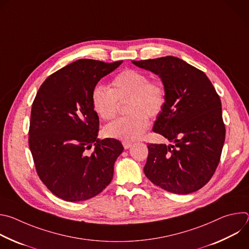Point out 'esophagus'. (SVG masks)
I'll return each mask as SVG.
<instances>
[{"mask_svg":"<svg viewBox=\"0 0 249 249\" xmlns=\"http://www.w3.org/2000/svg\"><path fill=\"white\" fill-rule=\"evenodd\" d=\"M122 144H123V147L125 150L129 149L132 146V143H130V142H122Z\"/></svg>","mask_w":249,"mask_h":249,"instance_id":"esophagus-1","label":"esophagus"}]
</instances>
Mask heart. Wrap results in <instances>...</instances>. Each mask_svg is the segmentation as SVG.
Wrapping results in <instances>:
<instances>
[{
	"instance_id": "obj_1",
	"label": "heart",
	"mask_w": 249,
	"mask_h": 249,
	"mask_svg": "<svg viewBox=\"0 0 249 249\" xmlns=\"http://www.w3.org/2000/svg\"><path fill=\"white\" fill-rule=\"evenodd\" d=\"M129 99L127 112L104 128L105 135L123 142L140 139L149 127V119L158 118L165 105L166 95L159 81L137 70L126 69L117 74L110 89L97 85L91 91V102L95 113L103 120L113 119L118 112V101Z\"/></svg>"
}]
</instances>
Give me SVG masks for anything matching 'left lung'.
I'll return each instance as SVG.
<instances>
[{
	"label": "left lung",
	"mask_w": 249,
	"mask_h": 249,
	"mask_svg": "<svg viewBox=\"0 0 249 249\" xmlns=\"http://www.w3.org/2000/svg\"><path fill=\"white\" fill-rule=\"evenodd\" d=\"M132 62L161 79L166 101L153 131L174 143L148 146L146 176L175 194L201 189L214 175L225 143L219 94L202 71L177 57Z\"/></svg>",
	"instance_id": "obj_1"
}]
</instances>
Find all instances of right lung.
<instances>
[{"mask_svg":"<svg viewBox=\"0 0 249 249\" xmlns=\"http://www.w3.org/2000/svg\"><path fill=\"white\" fill-rule=\"evenodd\" d=\"M122 62L77 60L50 75L33 100L28 145L34 165L44 185L65 201L90 199L112 180L124 148L116 139H97L91 91Z\"/></svg>","mask_w":249,"mask_h":249,"instance_id":"add662e5","label":"right lung"}]
</instances>
